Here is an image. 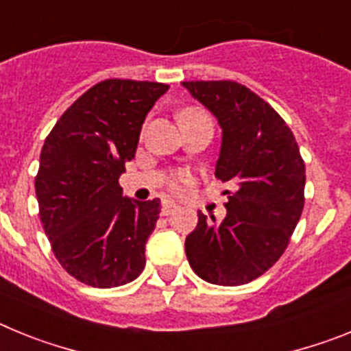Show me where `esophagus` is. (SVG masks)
I'll return each mask as SVG.
<instances>
[{"mask_svg": "<svg viewBox=\"0 0 351 351\" xmlns=\"http://www.w3.org/2000/svg\"><path fill=\"white\" fill-rule=\"evenodd\" d=\"M178 209L179 206L176 202H172V200H165V202L161 204V214H163V216H169V214L176 213Z\"/></svg>", "mask_w": 351, "mask_h": 351, "instance_id": "1", "label": "esophagus"}]
</instances>
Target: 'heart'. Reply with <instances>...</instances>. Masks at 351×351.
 <instances>
[{"mask_svg":"<svg viewBox=\"0 0 351 351\" xmlns=\"http://www.w3.org/2000/svg\"><path fill=\"white\" fill-rule=\"evenodd\" d=\"M193 112H200V110H195V108H186V110H182L181 112V116H188V114H193ZM186 182H190V176H188V173H179L178 178L173 179L172 188L173 190H181L182 184H186Z\"/></svg>","mask_w":351,"mask_h":351,"instance_id":"1","label":"heart"}]
</instances>
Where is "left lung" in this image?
Segmentation results:
<instances>
[{"mask_svg": "<svg viewBox=\"0 0 351 351\" xmlns=\"http://www.w3.org/2000/svg\"><path fill=\"white\" fill-rule=\"evenodd\" d=\"M221 126L214 176L235 191L216 221L198 210L186 256L198 278L221 287L256 280L287 250L304 209L306 167L283 117L234 80L182 82Z\"/></svg>", "mask_w": 351, "mask_h": 351, "instance_id": "left-lung-1", "label": "left lung"}]
</instances>
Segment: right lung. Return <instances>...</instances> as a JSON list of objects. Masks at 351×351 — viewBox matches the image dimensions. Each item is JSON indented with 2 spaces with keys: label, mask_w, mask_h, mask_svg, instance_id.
<instances>
[{
  "label": "right lung",
  "mask_w": 351,
  "mask_h": 351,
  "mask_svg": "<svg viewBox=\"0 0 351 351\" xmlns=\"http://www.w3.org/2000/svg\"><path fill=\"white\" fill-rule=\"evenodd\" d=\"M169 86L107 79L56 123L35 178L40 221L61 267L80 283L114 288L141 276L160 198L137 202L119 186L154 101Z\"/></svg>",
  "instance_id": "obj_1"
}]
</instances>
